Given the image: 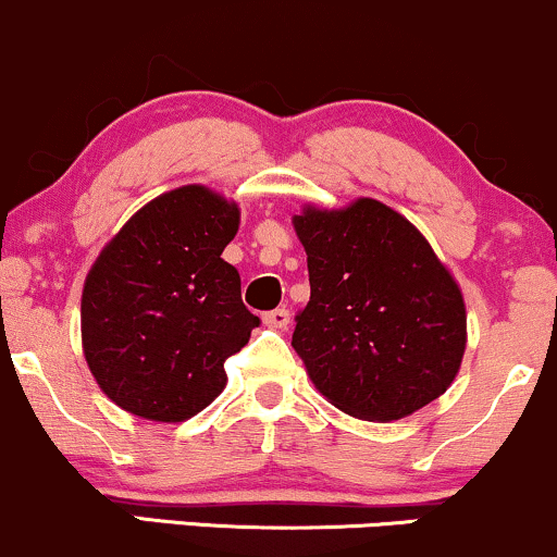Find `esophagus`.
Returning <instances> with one entry per match:
<instances>
[{"label":"esophagus","mask_w":557,"mask_h":557,"mask_svg":"<svg viewBox=\"0 0 557 557\" xmlns=\"http://www.w3.org/2000/svg\"><path fill=\"white\" fill-rule=\"evenodd\" d=\"M264 324H267V327H272V330H287V324H290V311H287L285 306H283V309L267 311Z\"/></svg>","instance_id":"obj_1"}]
</instances>
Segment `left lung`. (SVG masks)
<instances>
[{
	"label": "left lung",
	"instance_id": "obj_1",
	"mask_svg": "<svg viewBox=\"0 0 557 557\" xmlns=\"http://www.w3.org/2000/svg\"><path fill=\"white\" fill-rule=\"evenodd\" d=\"M293 227L311 285L293 348L319 393L363 421L440 398L463 361L466 304L419 227L376 198L306 203Z\"/></svg>",
	"mask_w": 557,
	"mask_h": 557
}]
</instances>
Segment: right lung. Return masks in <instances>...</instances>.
Segmentation results:
<instances>
[{"label":"right lung","mask_w":557,"mask_h":557,"mask_svg":"<svg viewBox=\"0 0 557 557\" xmlns=\"http://www.w3.org/2000/svg\"><path fill=\"white\" fill-rule=\"evenodd\" d=\"M238 225V203L190 183L151 198L101 248L83 283L81 341L114 406L177 424L225 389V361L259 327L222 259Z\"/></svg>","instance_id":"1"}]
</instances>
